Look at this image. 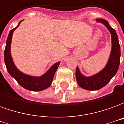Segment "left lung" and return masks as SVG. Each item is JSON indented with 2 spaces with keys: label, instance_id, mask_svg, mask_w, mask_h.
Returning <instances> with one entry per match:
<instances>
[{
  "label": "left lung",
  "instance_id": "8db88e82",
  "mask_svg": "<svg viewBox=\"0 0 124 124\" xmlns=\"http://www.w3.org/2000/svg\"><path fill=\"white\" fill-rule=\"evenodd\" d=\"M96 21L99 23H103L111 32L112 46L111 54L106 66L102 71L99 72L97 74L91 77H85L81 73L78 67L76 68L75 76L78 85L81 87L90 91L98 90L106 86L110 81L118 70L120 66V58L121 54L120 45L116 31L110 27L108 22L105 19L98 18Z\"/></svg>",
  "mask_w": 124,
  "mask_h": 124
}]
</instances>
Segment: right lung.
<instances>
[{
  "instance_id": "1",
  "label": "right lung",
  "mask_w": 124,
  "mask_h": 124,
  "mask_svg": "<svg viewBox=\"0 0 124 124\" xmlns=\"http://www.w3.org/2000/svg\"><path fill=\"white\" fill-rule=\"evenodd\" d=\"M21 22L18 23V26L11 30L8 34L4 49V63L9 74L15 79L20 85L26 89L32 92L42 91L48 88L51 85L55 72L60 64V61L54 64L46 71V73L41 77H32L24 74L23 73L20 71L13 63V59L10 55V44L13 32L16 28H18Z\"/></svg>"
}]
</instances>
